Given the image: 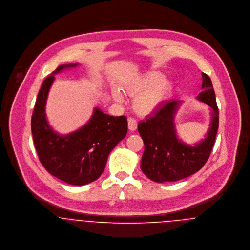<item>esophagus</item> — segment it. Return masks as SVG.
Returning a JSON list of instances; mask_svg holds the SVG:
<instances>
[{
	"instance_id": "34e87169",
	"label": "esophagus",
	"mask_w": 250,
	"mask_h": 250,
	"mask_svg": "<svg viewBox=\"0 0 250 250\" xmlns=\"http://www.w3.org/2000/svg\"><path fill=\"white\" fill-rule=\"evenodd\" d=\"M128 128H129V131L130 132H134L137 130L138 128V122L136 119L132 118V117H129L128 118Z\"/></svg>"
}]
</instances>
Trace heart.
I'll return each mask as SVG.
<instances>
[{
    "label": "heart",
    "instance_id": "b5f03b06",
    "mask_svg": "<svg viewBox=\"0 0 250 250\" xmlns=\"http://www.w3.org/2000/svg\"><path fill=\"white\" fill-rule=\"evenodd\" d=\"M127 94L134 96L133 107L137 113L148 115L161 107L171 95L173 83L164 79L161 72L148 71L128 82L124 85ZM113 97L122 101L123 96L118 89L113 90Z\"/></svg>",
    "mask_w": 250,
    "mask_h": 250
}]
</instances>
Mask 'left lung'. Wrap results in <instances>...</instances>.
<instances>
[{"mask_svg": "<svg viewBox=\"0 0 250 250\" xmlns=\"http://www.w3.org/2000/svg\"><path fill=\"white\" fill-rule=\"evenodd\" d=\"M202 91L197 99L211 107V123L204 140L193 146L180 141L174 117L180 100L164 104L153 115L139 123V133L144 143L141 168L146 177L158 183L176 182L202 168L214 147L218 129V108L210 77L202 73Z\"/></svg>", "mask_w": 250, "mask_h": 250, "instance_id": "obj_1", "label": "left lung"}]
</instances>
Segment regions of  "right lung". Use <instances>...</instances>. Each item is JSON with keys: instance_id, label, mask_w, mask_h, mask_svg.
<instances>
[{"instance_id": "obj_1", "label": "right lung", "mask_w": 250, "mask_h": 250, "mask_svg": "<svg viewBox=\"0 0 250 250\" xmlns=\"http://www.w3.org/2000/svg\"><path fill=\"white\" fill-rule=\"evenodd\" d=\"M77 65H61L44 80L32 115V133L45 169L67 184L83 186L101 176L109 153L127 135L128 122L124 115L111 116L95 107L89 121L79 130L68 135L54 132L45 113L50 87L55 74Z\"/></svg>"}]
</instances>
